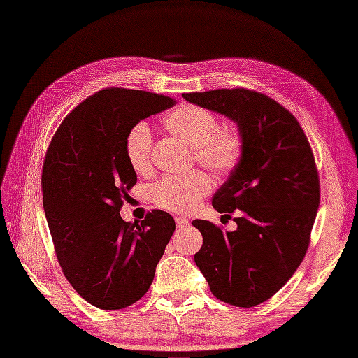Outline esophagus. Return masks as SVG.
Listing matches in <instances>:
<instances>
[{"instance_id": "esophagus-1", "label": "esophagus", "mask_w": 358, "mask_h": 358, "mask_svg": "<svg viewBox=\"0 0 358 358\" xmlns=\"http://www.w3.org/2000/svg\"><path fill=\"white\" fill-rule=\"evenodd\" d=\"M175 221H176V227H178V229H183V227H187V225L189 224L188 220L185 218V216H176Z\"/></svg>"}]
</instances>
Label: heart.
Instances as JSON below:
<instances>
[{"mask_svg": "<svg viewBox=\"0 0 358 358\" xmlns=\"http://www.w3.org/2000/svg\"><path fill=\"white\" fill-rule=\"evenodd\" d=\"M164 127L196 148V157L204 167L215 173H229L242 158L243 143L234 129H220L216 116L199 106L185 104L164 117ZM152 131L148 124L138 122L129 128L125 137V155L129 166L143 175L150 170ZM212 189L210 178L203 171L183 176H166L152 188V200L161 209L176 213L191 212Z\"/></svg>", "mask_w": 358, "mask_h": 358, "instance_id": "b5f03b06", "label": "heart"}]
</instances>
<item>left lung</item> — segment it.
<instances>
[{"instance_id":"1","label":"left lung","mask_w":358,"mask_h":358,"mask_svg":"<svg viewBox=\"0 0 358 358\" xmlns=\"http://www.w3.org/2000/svg\"><path fill=\"white\" fill-rule=\"evenodd\" d=\"M182 96L231 119L243 143L241 161L212 199L224 216L237 212V229L224 233L192 221L203 236L194 262L216 299L257 306L288 282L309 246L320 206L312 149L297 119L264 94L236 88Z\"/></svg>"}]
</instances>
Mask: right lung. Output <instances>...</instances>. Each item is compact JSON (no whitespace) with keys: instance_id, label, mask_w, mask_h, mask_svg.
Masks as SVG:
<instances>
[{"instance_id":"obj_1","label":"right lung","mask_w":358,"mask_h":358,"mask_svg":"<svg viewBox=\"0 0 358 358\" xmlns=\"http://www.w3.org/2000/svg\"><path fill=\"white\" fill-rule=\"evenodd\" d=\"M173 99L106 88L80 103L53 136L43 164V208L64 275L80 297L103 310L142 299L175 233L162 210L142 222L121 218L137 175L125 155L129 128L164 112Z\"/></svg>"}]
</instances>
